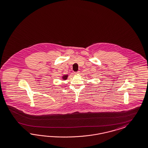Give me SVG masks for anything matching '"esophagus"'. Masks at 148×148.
Segmentation results:
<instances>
[{"instance_id":"34e87169","label":"esophagus","mask_w":148,"mask_h":148,"mask_svg":"<svg viewBox=\"0 0 148 148\" xmlns=\"http://www.w3.org/2000/svg\"><path fill=\"white\" fill-rule=\"evenodd\" d=\"M79 71L75 72V75H77V74H79Z\"/></svg>"}]
</instances>
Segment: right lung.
Instances as JSON below:
<instances>
[{
  "instance_id": "obj_1",
  "label": "right lung",
  "mask_w": 148,
  "mask_h": 148,
  "mask_svg": "<svg viewBox=\"0 0 148 148\" xmlns=\"http://www.w3.org/2000/svg\"><path fill=\"white\" fill-rule=\"evenodd\" d=\"M67 78V76H66V75L64 76V77H63V79H66Z\"/></svg>"
}]
</instances>
